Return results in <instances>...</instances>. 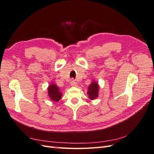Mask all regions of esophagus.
Here are the masks:
<instances>
[{"label": "esophagus", "instance_id": "1", "mask_svg": "<svg viewBox=\"0 0 154 154\" xmlns=\"http://www.w3.org/2000/svg\"><path fill=\"white\" fill-rule=\"evenodd\" d=\"M71 85L72 87H76L77 85H78L77 83H76L75 81H74V80H71Z\"/></svg>", "mask_w": 154, "mask_h": 154}]
</instances>
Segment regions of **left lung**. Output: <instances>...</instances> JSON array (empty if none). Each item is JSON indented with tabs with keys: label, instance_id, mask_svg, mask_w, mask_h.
I'll return each instance as SVG.
<instances>
[{
	"label": "left lung",
	"instance_id": "8db88e82",
	"mask_svg": "<svg viewBox=\"0 0 154 154\" xmlns=\"http://www.w3.org/2000/svg\"><path fill=\"white\" fill-rule=\"evenodd\" d=\"M99 84L95 80H92L90 85L88 87L87 94L91 100H94L98 97L99 94Z\"/></svg>",
	"mask_w": 154,
	"mask_h": 154
}]
</instances>
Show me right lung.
Instances as JSON below:
<instances>
[{
  "instance_id": "right-lung-1",
  "label": "right lung",
  "mask_w": 154,
  "mask_h": 154,
  "mask_svg": "<svg viewBox=\"0 0 154 154\" xmlns=\"http://www.w3.org/2000/svg\"><path fill=\"white\" fill-rule=\"evenodd\" d=\"M48 94L51 100L54 102H58L62 98V92L60 88L54 83H51L48 88Z\"/></svg>"
}]
</instances>
